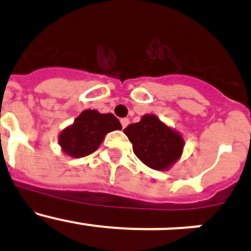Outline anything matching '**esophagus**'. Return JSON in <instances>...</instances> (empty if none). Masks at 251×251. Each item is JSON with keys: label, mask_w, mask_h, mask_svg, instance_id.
Listing matches in <instances>:
<instances>
[{"label": "esophagus", "mask_w": 251, "mask_h": 251, "mask_svg": "<svg viewBox=\"0 0 251 251\" xmlns=\"http://www.w3.org/2000/svg\"><path fill=\"white\" fill-rule=\"evenodd\" d=\"M120 123H121V126H123V128H125L126 126L128 125V123H130V120H128V119H121L120 120Z\"/></svg>", "instance_id": "34e87169"}]
</instances>
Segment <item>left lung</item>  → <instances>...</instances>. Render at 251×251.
Segmentation results:
<instances>
[{
  "instance_id": "1",
  "label": "left lung",
  "mask_w": 251,
  "mask_h": 251,
  "mask_svg": "<svg viewBox=\"0 0 251 251\" xmlns=\"http://www.w3.org/2000/svg\"><path fill=\"white\" fill-rule=\"evenodd\" d=\"M124 133L132 143L133 153L148 168L166 171L181 158L184 140L181 133L154 114H146Z\"/></svg>"
}]
</instances>
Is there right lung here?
Returning a JSON list of instances; mask_svg holds the SVG:
<instances>
[{"label":"right lung","instance_id":"right-lung-1","mask_svg":"<svg viewBox=\"0 0 251 251\" xmlns=\"http://www.w3.org/2000/svg\"><path fill=\"white\" fill-rule=\"evenodd\" d=\"M115 130H121V124L113 114L86 109L62 130L58 143L67 155L82 158L97 151L105 135Z\"/></svg>","mask_w":251,"mask_h":251}]
</instances>
